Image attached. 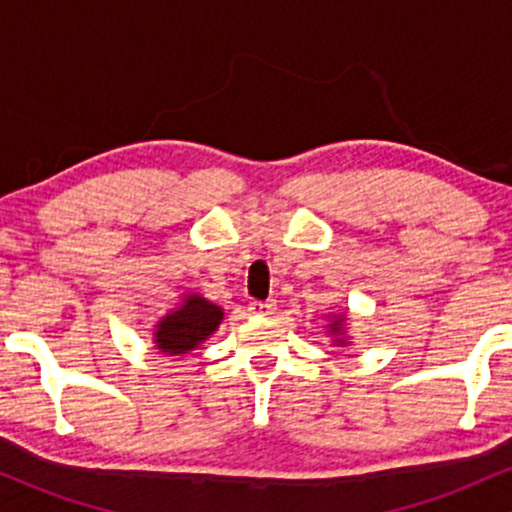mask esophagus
Instances as JSON below:
<instances>
[{
    "label": "esophagus",
    "mask_w": 512,
    "mask_h": 512,
    "mask_svg": "<svg viewBox=\"0 0 512 512\" xmlns=\"http://www.w3.org/2000/svg\"><path fill=\"white\" fill-rule=\"evenodd\" d=\"M274 310H276V301H252L250 303L252 315H274Z\"/></svg>",
    "instance_id": "obj_1"
}]
</instances>
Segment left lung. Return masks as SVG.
I'll use <instances>...</instances> for the list:
<instances>
[{
	"mask_svg": "<svg viewBox=\"0 0 512 512\" xmlns=\"http://www.w3.org/2000/svg\"><path fill=\"white\" fill-rule=\"evenodd\" d=\"M339 322H342V320H334V325H332V330H339Z\"/></svg>",
	"mask_w": 512,
	"mask_h": 512,
	"instance_id": "1",
	"label": "left lung"
}]
</instances>
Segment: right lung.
I'll list each match as a JSON object with an SVG mask.
<instances>
[{
	"label": "right lung",
	"instance_id": "obj_1",
	"mask_svg": "<svg viewBox=\"0 0 512 512\" xmlns=\"http://www.w3.org/2000/svg\"><path fill=\"white\" fill-rule=\"evenodd\" d=\"M221 317L223 313L219 305L204 301L202 296H187V301L178 310H173L158 322V349H163L170 356H180L197 349V344L204 342L219 327Z\"/></svg>",
	"mask_w": 512,
	"mask_h": 512
}]
</instances>
